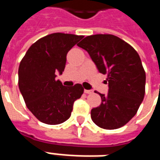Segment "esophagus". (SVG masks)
<instances>
[{"label": "esophagus", "instance_id": "obj_1", "mask_svg": "<svg viewBox=\"0 0 160 160\" xmlns=\"http://www.w3.org/2000/svg\"><path fill=\"white\" fill-rule=\"evenodd\" d=\"M85 94H92L93 90H85Z\"/></svg>", "mask_w": 160, "mask_h": 160}]
</instances>
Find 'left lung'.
I'll use <instances>...</instances> for the list:
<instances>
[{
	"instance_id": "left-lung-1",
	"label": "left lung",
	"mask_w": 160,
	"mask_h": 160,
	"mask_svg": "<svg viewBox=\"0 0 160 160\" xmlns=\"http://www.w3.org/2000/svg\"><path fill=\"white\" fill-rule=\"evenodd\" d=\"M79 47L87 51L99 72L107 74V95L100 94L101 104L91 109V119L105 129L126 124L139 109L145 93V72L137 51L113 35L86 36Z\"/></svg>"
}]
</instances>
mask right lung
Listing matches in <instances>:
<instances>
[{
    "mask_svg": "<svg viewBox=\"0 0 160 160\" xmlns=\"http://www.w3.org/2000/svg\"><path fill=\"white\" fill-rule=\"evenodd\" d=\"M84 36L53 33L35 42L20 63L18 85L29 110L42 123L59 124L70 117L84 89L64 86L56 74L65 70L66 55Z\"/></svg>",
    "mask_w": 160,
    "mask_h": 160,
    "instance_id": "1",
    "label": "right lung"
}]
</instances>
